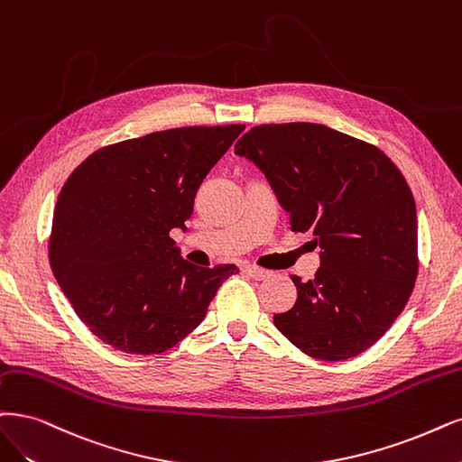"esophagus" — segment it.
<instances>
[{"label":"esophagus","instance_id":"1","mask_svg":"<svg viewBox=\"0 0 462 462\" xmlns=\"http://www.w3.org/2000/svg\"><path fill=\"white\" fill-rule=\"evenodd\" d=\"M245 270H247V274H249L251 278H254V280H266V278L272 276L270 270H264V268H259V266H253V264L245 266Z\"/></svg>","mask_w":462,"mask_h":462}]
</instances>
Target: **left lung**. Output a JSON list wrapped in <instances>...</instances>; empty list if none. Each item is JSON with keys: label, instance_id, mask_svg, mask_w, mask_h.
Wrapping results in <instances>:
<instances>
[{"label": "left lung", "instance_id": "left-lung-1", "mask_svg": "<svg viewBox=\"0 0 462 462\" xmlns=\"http://www.w3.org/2000/svg\"><path fill=\"white\" fill-rule=\"evenodd\" d=\"M236 153L257 165L295 232H314L316 278L293 276L297 302L278 331L318 360L365 352L402 314L415 287L417 209L384 153L319 124L247 131Z\"/></svg>", "mask_w": 462, "mask_h": 462}]
</instances>
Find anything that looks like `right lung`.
I'll list each match as a JSON object with an SVG mask.
<instances>
[{
	"label": "right lung",
	"instance_id": "obj_1",
	"mask_svg": "<svg viewBox=\"0 0 462 462\" xmlns=\"http://www.w3.org/2000/svg\"><path fill=\"white\" fill-rule=\"evenodd\" d=\"M245 125L179 127L105 146L59 194L49 261L78 318L102 343L160 354L192 333L234 264L194 266L171 240L199 184Z\"/></svg>",
	"mask_w": 462,
	"mask_h": 462
}]
</instances>
